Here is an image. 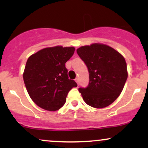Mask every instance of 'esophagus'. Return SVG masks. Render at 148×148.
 Segmentation results:
<instances>
[{
  "instance_id": "esophagus-1",
  "label": "esophagus",
  "mask_w": 148,
  "mask_h": 148,
  "mask_svg": "<svg viewBox=\"0 0 148 148\" xmlns=\"http://www.w3.org/2000/svg\"><path fill=\"white\" fill-rule=\"evenodd\" d=\"M75 81L76 82V84L79 85V78H76V79H75Z\"/></svg>"
}]
</instances>
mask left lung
Instances as JSON below:
<instances>
[{"label": "left lung", "mask_w": 148, "mask_h": 148, "mask_svg": "<svg viewBox=\"0 0 148 148\" xmlns=\"http://www.w3.org/2000/svg\"><path fill=\"white\" fill-rule=\"evenodd\" d=\"M76 52L89 72L88 87L79 89L84 101L97 108L109 106L122 92L128 76L125 58L112 47L99 43L83 46Z\"/></svg>", "instance_id": "obj_1"}]
</instances>
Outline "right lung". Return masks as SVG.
Instances as JSON below:
<instances>
[{
    "label": "right lung",
    "instance_id": "add662e5",
    "mask_svg": "<svg viewBox=\"0 0 148 148\" xmlns=\"http://www.w3.org/2000/svg\"><path fill=\"white\" fill-rule=\"evenodd\" d=\"M73 47L56 46L40 50L28 58L23 74L32 100L49 111L60 109L72 88L77 84L69 79L65 63L74 54Z\"/></svg>",
    "mask_w": 148,
    "mask_h": 148
}]
</instances>
